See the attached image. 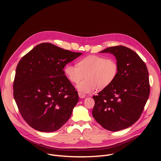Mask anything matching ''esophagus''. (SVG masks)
Listing matches in <instances>:
<instances>
[{
  "instance_id": "1",
  "label": "esophagus",
  "mask_w": 161,
  "mask_h": 161,
  "mask_svg": "<svg viewBox=\"0 0 161 161\" xmlns=\"http://www.w3.org/2000/svg\"><path fill=\"white\" fill-rule=\"evenodd\" d=\"M78 95H79V97L80 98H85L86 97V95L84 94H82L81 92H78Z\"/></svg>"
}]
</instances>
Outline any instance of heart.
<instances>
[{
    "label": "heart",
    "mask_w": 161,
    "mask_h": 161,
    "mask_svg": "<svg viewBox=\"0 0 161 161\" xmlns=\"http://www.w3.org/2000/svg\"><path fill=\"white\" fill-rule=\"evenodd\" d=\"M119 71V64L114 58L90 55L78 61L77 65L68 64L64 72L68 80L77 83L76 87L82 94H90L98 88L102 90L109 86L117 78Z\"/></svg>",
    "instance_id": "1"
}]
</instances>
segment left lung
I'll use <instances>...</instances> for the list:
<instances>
[{"label": "left lung", "instance_id": "obj_1", "mask_svg": "<svg viewBox=\"0 0 161 161\" xmlns=\"http://www.w3.org/2000/svg\"><path fill=\"white\" fill-rule=\"evenodd\" d=\"M101 53L115 56L119 71L115 80L92 97V115L104 129L118 131L131 126L142 115L150 95L148 71L140 56L126 47H109Z\"/></svg>", "mask_w": 161, "mask_h": 161}]
</instances>
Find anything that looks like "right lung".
Returning a JSON list of instances; mask_svg holds the SVG:
<instances>
[{
	"label": "right lung",
	"mask_w": 161,
	"mask_h": 161,
	"mask_svg": "<svg viewBox=\"0 0 161 161\" xmlns=\"http://www.w3.org/2000/svg\"><path fill=\"white\" fill-rule=\"evenodd\" d=\"M81 54L43 42L19 61L13 96L22 118L31 127L53 132L69 119L79 96L63 69Z\"/></svg>",
	"instance_id": "1"
}]
</instances>
